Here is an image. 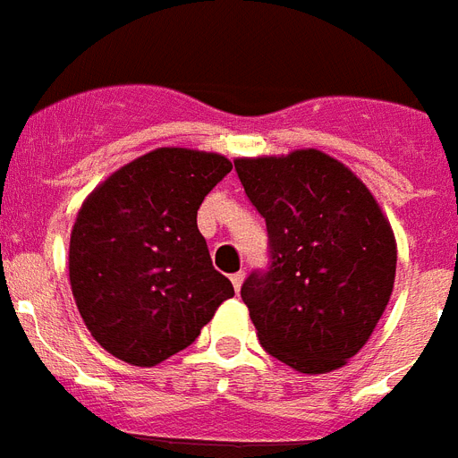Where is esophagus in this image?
Instances as JSON below:
<instances>
[{"label": "esophagus", "mask_w": 458, "mask_h": 458, "mask_svg": "<svg viewBox=\"0 0 458 458\" xmlns=\"http://www.w3.org/2000/svg\"><path fill=\"white\" fill-rule=\"evenodd\" d=\"M243 281H245V274L243 271H236V274H232V283H233V290H241V285H243Z\"/></svg>", "instance_id": "1"}]
</instances>
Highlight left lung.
<instances>
[{"label":"left lung","instance_id":"obj_1","mask_svg":"<svg viewBox=\"0 0 458 458\" xmlns=\"http://www.w3.org/2000/svg\"><path fill=\"white\" fill-rule=\"evenodd\" d=\"M238 180L269 233V269L243 297L264 351L325 374L368 344L395 283V236L360 177L318 149L236 158Z\"/></svg>","mask_w":458,"mask_h":458}]
</instances>
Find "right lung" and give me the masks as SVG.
Returning a JSON list of instances; mask_svg holds the SVG:
<instances>
[{"instance_id": "obj_1", "label": "right lung", "mask_w": 458, "mask_h": 458, "mask_svg": "<svg viewBox=\"0 0 458 458\" xmlns=\"http://www.w3.org/2000/svg\"><path fill=\"white\" fill-rule=\"evenodd\" d=\"M232 170L222 154L161 147L98 184L70 236V285L102 349L152 368L187 349L233 297L196 213Z\"/></svg>"}]
</instances>
